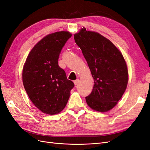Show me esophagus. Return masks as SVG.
Masks as SVG:
<instances>
[{"instance_id":"esophagus-1","label":"esophagus","mask_w":150,"mask_h":150,"mask_svg":"<svg viewBox=\"0 0 150 150\" xmlns=\"http://www.w3.org/2000/svg\"><path fill=\"white\" fill-rule=\"evenodd\" d=\"M79 79H76V80H75V81H74V84L75 85H77V84H78V83H79Z\"/></svg>"}]
</instances>
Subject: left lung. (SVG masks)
<instances>
[{"label":"left lung","instance_id":"obj_1","mask_svg":"<svg viewBox=\"0 0 150 150\" xmlns=\"http://www.w3.org/2000/svg\"><path fill=\"white\" fill-rule=\"evenodd\" d=\"M94 79L91 93L86 97L95 111L106 112L121 98L128 81V68L122 54L110 40L85 28L74 35Z\"/></svg>","mask_w":150,"mask_h":150}]
</instances>
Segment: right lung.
Instances as JSON below:
<instances>
[{"label":"right lung","mask_w":150,"mask_h":150,"mask_svg":"<svg viewBox=\"0 0 150 150\" xmlns=\"http://www.w3.org/2000/svg\"><path fill=\"white\" fill-rule=\"evenodd\" d=\"M71 36L67 31L47 35L31 50L24 66L25 91L34 105L47 115L57 114L65 108L74 86L58 64L61 50Z\"/></svg>","instance_id":"obj_1"}]
</instances>
